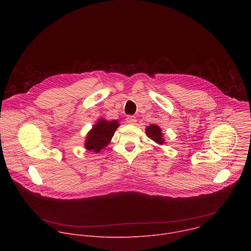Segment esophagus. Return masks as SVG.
Listing matches in <instances>:
<instances>
[{
    "instance_id": "esophagus-1",
    "label": "esophagus",
    "mask_w": 251,
    "mask_h": 251,
    "mask_svg": "<svg viewBox=\"0 0 251 251\" xmlns=\"http://www.w3.org/2000/svg\"><path fill=\"white\" fill-rule=\"evenodd\" d=\"M136 117L135 116H133V115H129V116H127V118H126V122L128 123V124H131V125H134L135 123H136Z\"/></svg>"
}]
</instances>
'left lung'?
<instances>
[{
    "label": "left lung",
    "mask_w": 251,
    "mask_h": 251,
    "mask_svg": "<svg viewBox=\"0 0 251 251\" xmlns=\"http://www.w3.org/2000/svg\"><path fill=\"white\" fill-rule=\"evenodd\" d=\"M146 133L148 137H150L155 142L159 143V144H163L164 143V139L162 138L163 134L161 132V129L157 125H150L149 127H147Z\"/></svg>",
    "instance_id": "8db88e82"
}]
</instances>
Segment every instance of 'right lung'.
<instances>
[{"label": "right lung", "mask_w": 251, "mask_h": 251, "mask_svg": "<svg viewBox=\"0 0 251 251\" xmlns=\"http://www.w3.org/2000/svg\"><path fill=\"white\" fill-rule=\"evenodd\" d=\"M119 124L117 121H106L104 119H100L88 133L85 148L88 151H93L95 153L100 152L109 144Z\"/></svg>", "instance_id": "obj_1"}]
</instances>
